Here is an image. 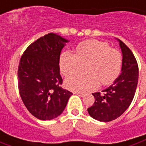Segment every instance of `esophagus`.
Returning <instances> with one entry per match:
<instances>
[{"mask_svg":"<svg viewBox=\"0 0 146 146\" xmlns=\"http://www.w3.org/2000/svg\"><path fill=\"white\" fill-rule=\"evenodd\" d=\"M74 94H77L78 96H80V97H84L85 96V94L83 93H80V92H74Z\"/></svg>","mask_w":146,"mask_h":146,"instance_id":"34e87169","label":"esophagus"}]
</instances>
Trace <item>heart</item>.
Returning a JSON list of instances; mask_svg holds the SVG:
<instances>
[{
    "mask_svg": "<svg viewBox=\"0 0 146 146\" xmlns=\"http://www.w3.org/2000/svg\"><path fill=\"white\" fill-rule=\"evenodd\" d=\"M122 57L118 50L109 43L96 39L79 43L75 54L64 52L60 58V70L65 76H74L65 81L68 89L86 92L93 90L98 83L107 86L116 79L121 71ZM86 68V74L75 75Z\"/></svg>",
    "mask_w": 146,
    "mask_h": 146,
    "instance_id": "1",
    "label": "heart"
}]
</instances>
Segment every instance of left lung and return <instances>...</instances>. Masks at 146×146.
I'll use <instances>...</instances> for the list:
<instances>
[{
    "label": "left lung",
    "instance_id": "obj_1",
    "mask_svg": "<svg viewBox=\"0 0 146 146\" xmlns=\"http://www.w3.org/2000/svg\"><path fill=\"white\" fill-rule=\"evenodd\" d=\"M123 59L121 73L114 82L102 93L92 94L94 103L87 109L92 118L109 122L119 117L133 101L138 82V64L132 51L118 39Z\"/></svg>",
    "mask_w": 146,
    "mask_h": 146
}]
</instances>
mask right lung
I'll return each instance as SVG.
<instances>
[{
	"label": "right lung",
	"instance_id": "obj_1",
	"mask_svg": "<svg viewBox=\"0 0 146 146\" xmlns=\"http://www.w3.org/2000/svg\"><path fill=\"white\" fill-rule=\"evenodd\" d=\"M68 40L49 33L32 43L23 52L18 69V90L30 113L51 120L63 112L73 94L62 88L60 56Z\"/></svg>",
	"mask_w": 146,
	"mask_h": 146
}]
</instances>
